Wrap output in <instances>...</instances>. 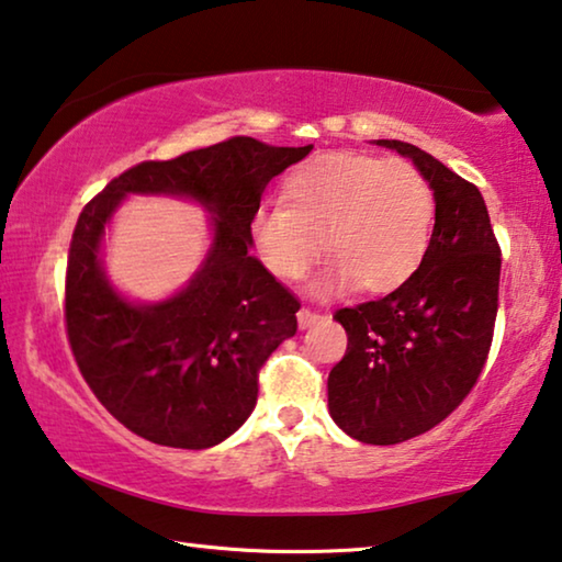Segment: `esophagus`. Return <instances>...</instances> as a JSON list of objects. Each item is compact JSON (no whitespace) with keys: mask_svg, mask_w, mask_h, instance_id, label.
Here are the masks:
<instances>
[{"mask_svg":"<svg viewBox=\"0 0 562 562\" xmlns=\"http://www.w3.org/2000/svg\"><path fill=\"white\" fill-rule=\"evenodd\" d=\"M317 321H321V313H317V310H310V307H300L297 310L300 328H310V325L317 323Z\"/></svg>","mask_w":562,"mask_h":562,"instance_id":"obj_1","label":"esophagus"}]
</instances>
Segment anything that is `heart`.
<instances>
[{
    "mask_svg": "<svg viewBox=\"0 0 562 562\" xmlns=\"http://www.w3.org/2000/svg\"><path fill=\"white\" fill-rule=\"evenodd\" d=\"M437 196L426 176L401 158L323 154L282 183V204L262 206L252 239L267 270L300 280L323 252L335 262L325 290L356 282L368 295L404 284L429 249Z\"/></svg>",
    "mask_w": 562,
    "mask_h": 562,
    "instance_id": "b5f03b06",
    "label": "heart"
}]
</instances>
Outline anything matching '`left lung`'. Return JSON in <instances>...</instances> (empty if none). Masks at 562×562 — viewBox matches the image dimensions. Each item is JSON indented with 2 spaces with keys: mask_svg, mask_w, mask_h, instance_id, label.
<instances>
[{
  "mask_svg": "<svg viewBox=\"0 0 562 562\" xmlns=\"http://www.w3.org/2000/svg\"><path fill=\"white\" fill-rule=\"evenodd\" d=\"M429 179L437 216L424 262L386 297L335 310L348 348L328 375L333 422L389 447L434 429L469 396L487 363L499 305L502 252L474 183L404 140Z\"/></svg>",
  "mask_w": 562,
  "mask_h": 562,
  "instance_id": "1",
  "label": "left lung"
}]
</instances>
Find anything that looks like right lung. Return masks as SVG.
<instances>
[{
  "label": "right lung",
  "mask_w": 562,
  "mask_h": 562,
  "mask_svg": "<svg viewBox=\"0 0 562 562\" xmlns=\"http://www.w3.org/2000/svg\"><path fill=\"white\" fill-rule=\"evenodd\" d=\"M313 146L249 136L169 161H140L88 201L65 272V330L82 379L125 429L161 447L206 449L252 414L259 368L297 330L300 300L249 255L252 220L272 176ZM125 193H181L215 214V245L187 291L131 306L106 284L99 237Z\"/></svg>",
  "instance_id": "add662e5"
}]
</instances>
